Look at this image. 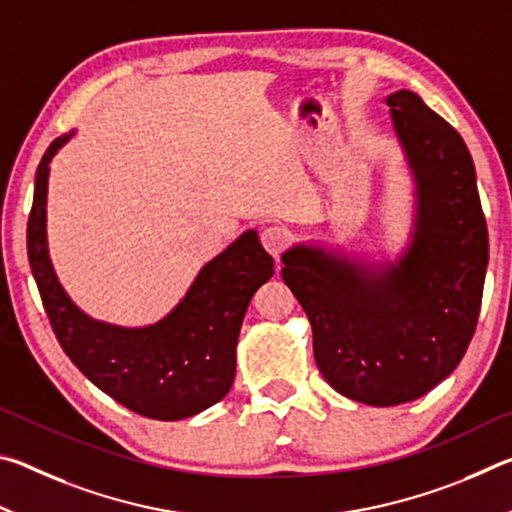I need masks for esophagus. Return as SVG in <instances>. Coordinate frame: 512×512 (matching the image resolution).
<instances>
[{"label":"esophagus","instance_id":"1","mask_svg":"<svg viewBox=\"0 0 512 512\" xmlns=\"http://www.w3.org/2000/svg\"><path fill=\"white\" fill-rule=\"evenodd\" d=\"M259 239H262V246L266 248V253L273 255L275 259H280V255L291 244L289 230L282 228V225H271V228H266Z\"/></svg>","mask_w":512,"mask_h":512}]
</instances>
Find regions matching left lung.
I'll list each match as a JSON object with an SVG mask.
<instances>
[{
    "label": "left lung",
    "instance_id": "obj_1",
    "mask_svg": "<svg viewBox=\"0 0 512 512\" xmlns=\"http://www.w3.org/2000/svg\"><path fill=\"white\" fill-rule=\"evenodd\" d=\"M386 103L418 185L409 253L384 273L318 248L282 257V280L314 329L318 370L334 391L372 406L418 400L452 375L474 336L488 268V225L463 137L409 90Z\"/></svg>",
    "mask_w": 512,
    "mask_h": 512
}]
</instances>
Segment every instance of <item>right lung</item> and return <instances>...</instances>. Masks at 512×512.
<instances>
[{
    "label": "right lung",
    "mask_w": 512,
    "mask_h": 512,
    "mask_svg": "<svg viewBox=\"0 0 512 512\" xmlns=\"http://www.w3.org/2000/svg\"><path fill=\"white\" fill-rule=\"evenodd\" d=\"M72 133L49 144L36 171L27 250L42 305L60 348L94 386L151 420H183L228 395L237 339L250 298L273 275V257L248 230L201 268L160 323L126 329L92 320L56 280L47 250L49 162Z\"/></svg>",
    "instance_id": "add662e5"
}]
</instances>
